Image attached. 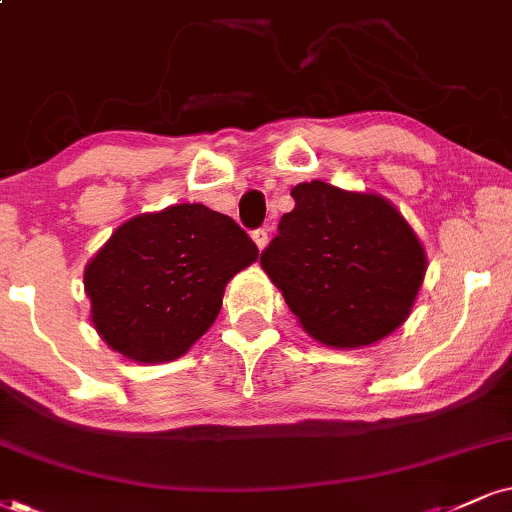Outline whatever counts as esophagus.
<instances>
[{
    "instance_id": "34e87169",
    "label": "esophagus",
    "mask_w": 512,
    "mask_h": 512,
    "mask_svg": "<svg viewBox=\"0 0 512 512\" xmlns=\"http://www.w3.org/2000/svg\"><path fill=\"white\" fill-rule=\"evenodd\" d=\"M251 237H254V242L261 251L268 246V230H266V227H258V230H254V235H251Z\"/></svg>"
}]
</instances>
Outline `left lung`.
Instances as JSON below:
<instances>
[{
    "label": "left lung",
    "instance_id": "1",
    "mask_svg": "<svg viewBox=\"0 0 512 512\" xmlns=\"http://www.w3.org/2000/svg\"><path fill=\"white\" fill-rule=\"evenodd\" d=\"M261 266L304 330L337 349L380 342L403 325L427 270L406 218L380 194L311 180L292 189Z\"/></svg>",
    "mask_w": 512,
    "mask_h": 512
}]
</instances>
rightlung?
<instances>
[{"label": "right lung", "instance_id": "add662e5", "mask_svg": "<svg viewBox=\"0 0 512 512\" xmlns=\"http://www.w3.org/2000/svg\"><path fill=\"white\" fill-rule=\"evenodd\" d=\"M256 258L242 227L204 204L130 218L85 268L94 330L137 363L175 361L218 318L227 282Z\"/></svg>", "mask_w": 512, "mask_h": 512}]
</instances>
